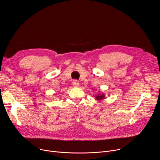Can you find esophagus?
Listing matches in <instances>:
<instances>
[{
	"label": "esophagus",
	"mask_w": 160,
	"mask_h": 160,
	"mask_svg": "<svg viewBox=\"0 0 160 160\" xmlns=\"http://www.w3.org/2000/svg\"><path fill=\"white\" fill-rule=\"evenodd\" d=\"M72 85L74 87H78L79 86V83L77 80H74L72 82Z\"/></svg>",
	"instance_id": "1"
}]
</instances>
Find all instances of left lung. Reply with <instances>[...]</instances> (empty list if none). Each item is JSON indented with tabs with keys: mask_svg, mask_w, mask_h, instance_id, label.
Returning <instances> with one entry per match:
<instances>
[{
	"mask_svg": "<svg viewBox=\"0 0 160 160\" xmlns=\"http://www.w3.org/2000/svg\"><path fill=\"white\" fill-rule=\"evenodd\" d=\"M105 98V95L104 93H98V95H96V96H95V99L97 101H102Z\"/></svg>",
	"mask_w": 160,
	"mask_h": 160,
	"instance_id": "left-lung-1",
	"label": "left lung"
}]
</instances>
